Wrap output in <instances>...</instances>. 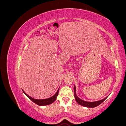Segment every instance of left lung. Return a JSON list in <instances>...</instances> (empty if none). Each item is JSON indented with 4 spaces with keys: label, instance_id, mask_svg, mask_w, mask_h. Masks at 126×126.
<instances>
[{
    "label": "left lung",
    "instance_id": "8db88e82",
    "mask_svg": "<svg viewBox=\"0 0 126 126\" xmlns=\"http://www.w3.org/2000/svg\"><path fill=\"white\" fill-rule=\"evenodd\" d=\"M74 96L75 98V100L77 101L78 104L80 105H81L82 106L86 107H88V108H94L96 107L99 106L100 105L101 103L104 101L106 99V98H107V97H106L105 98L103 99L102 100H100L99 101H94V102H87L84 100H82L80 99L79 98L77 94H76V87L75 86H74Z\"/></svg>",
    "mask_w": 126,
    "mask_h": 126
}]
</instances>
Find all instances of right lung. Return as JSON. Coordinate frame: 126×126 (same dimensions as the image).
Returning <instances> with one entry per match:
<instances>
[{"mask_svg": "<svg viewBox=\"0 0 126 126\" xmlns=\"http://www.w3.org/2000/svg\"><path fill=\"white\" fill-rule=\"evenodd\" d=\"M59 90V89H58V90H57V93L52 97L47 98V99H33V98H32L31 97L28 96V95L27 94H26L24 90H22V91H23L24 93L26 95V96H27L32 101H33L34 103H35L36 104L39 105V106H46V105H50V104H52V102H54L56 100L58 94Z\"/></svg>", "mask_w": 126, "mask_h": 126, "instance_id": "right-lung-1", "label": "right lung"}]
</instances>
